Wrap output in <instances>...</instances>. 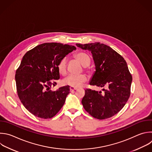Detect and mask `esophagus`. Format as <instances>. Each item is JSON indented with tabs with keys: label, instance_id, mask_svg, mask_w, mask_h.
<instances>
[{
	"label": "esophagus",
	"instance_id": "obj_1",
	"mask_svg": "<svg viewBox=\"0 0 152 152\" xmlns=\"http://www.w3.org/2000/svg\"><path fill=\"white\" fill-rule=\"evenodd\" d=\"M77 89V88H76V87H73V86H70V91H73L76 90Z\"/></svg>",
	"mask_w": 152,
	"mask_h": 152
}]
</instances>
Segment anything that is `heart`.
<instances>
[{
    "label": "heart",
    "instance_id": "1",
    "mask_svg": "<svg viewBox=\"0 0 152 152\" xmlns=\"http://www.w3.org/2000/svg\"><path fill=\"white\" fill-rule=\"evenodd\" d=\"M74 57L76 60H77L83 66V70L86 71L87 73H89L91 72V70L88 68V66L89 65L91 58L89 54L83 52L79 51L75 54ZM57 68L59 73L65 76L67 74V58L66 57H64L59 61ZM87 80V77L85 74H80L79 75H70L68 76L66 78H65L63 83L64 85L73 86V87H79L81 86L83 83H85Z\"/></svg>",
    "mask_w": 152,
    "mask_h": 152
}]
</instances>
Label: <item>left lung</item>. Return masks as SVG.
I'll return each mask as SVG.
<instances>
[{
	"instance_id": "8db88e82",
	"label": "left lung",
	"mask_w": 152,
	"mask_h": 152,
	"mask_svg": "<svg viewBox=\"0 0 152 152\" xmlns=\"http://www.w3.org/2000/svg\"><path fill=\"white\" fill-rule=\"evenodd\" d=\"M76 46L92 54L96 71L89 84L107 88L103 92L86 89L82 100L85 110L98 119L113 116L124 107L131 94L132 77L126 61L112 48L99 42Z\"/></svg>"
}]
</instances>
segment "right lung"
<instances>
[{"instance_id":"1","label":"right lung","mask_w":152,"mask_h":152,"mask_svg":"<svg viewBox=\"0 0 152 152\" xmlns=\"http://www.w3.org/2000/svg\"><path fill=\"white\" fill-rule=\"evenodd\" d=\"M76 48L60 43H45L29 50L16 70L18 96L25 108L40 118L50 119L63 106L69 94V86L55 91L51 86L60 78L57 65L63 58Z\"/></svg>"}]
</instances>
